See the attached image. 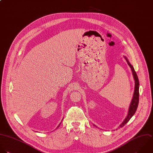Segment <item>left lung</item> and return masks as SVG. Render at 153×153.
Masks as SVG:
<instances>
[{"mask_svg": "<svg viewBox=\"0 0 153 153\" xmlns=\"http://www.w3.org/2000/svg\"><path fill=\"white\" fill-rule=\"evenodd\" d=\"M124 57L126 59V60L128 65H129L130 68H131L132 74H133V76H134V80H135V89H134L133 98L132 99V101L131 102V104H130V106H129V111H128V115H127L126 117L125 118V119L123 120V122L122 123V124H120V125L119 126L120 128L123 127L129 121V120L131 119V117L134 115V114L135 113V112L137 110L138 105V102H139V88H140L139 79H138V76H137V73H136V72L134 70V67L129 62L128 58L125 56H124ZM94 126L98 128L95 125H94Z\"/></svg>", "mask_w": 153, "mask_h": 153, "instance_id": "obj_1", "label": "left lung"}]
</instances>
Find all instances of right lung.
<instances>
[{
    "label": "right lung",
    "instance_id": "right-lung-1",
    "mask_svg": "<svg viewBox=\"0 0 153 153\" xmlns=\"http://www.w3.org/2000/svg\"><path fill=\"white\" fill-rule=\"evenodd\" d=\"M61 123H59V125H58V126H57V128H56V129H57V128H59V125H61Z\"/></svg>",
    "mask_w": 153,
    "mask_h": 153
}]
</instances>
